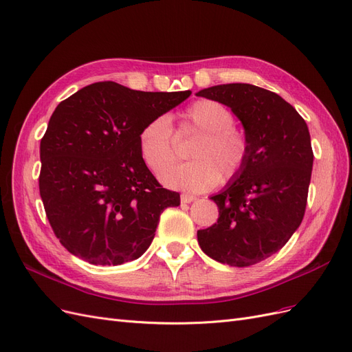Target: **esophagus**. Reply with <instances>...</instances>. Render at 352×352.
Instances as JSON below:
<instances>
[{
	"label": "esophagus",
	"instance_id": "34e87169",
	"mask_svg": "<svg viewBox=\"0 0 352 352\" xmlns=\"http://www.w3.org/2000/svg\"><path fill=\"white\" fill-rule=\"evenodd\" d=\"M195 200H196V197L192 195H181V203H191Z\"/></svg>",
	"mask_w": 352,
	"mask_h": 352
}]
</instances>
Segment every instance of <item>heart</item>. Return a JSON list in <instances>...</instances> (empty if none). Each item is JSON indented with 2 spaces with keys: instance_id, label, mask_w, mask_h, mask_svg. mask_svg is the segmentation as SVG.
Wrapping results in <instances>:
<instances>
[{
  "instance_id": "heart-1",
  "label": "heart",
  "mask_w": 352,
  "mask_h": 352,
  "mask_svg": "<svg viewBox=\"0 0 352 352\" xmlns=\"http://www.w3.org/2000/svg\"><path fill=\"white\" fill-rule=\"evenodd\" d=\"M235 117L225 105L212 99L192 102L181 116V131L196 134L188 147V161L173 169L177 160L174 129L165 116L147 121L139 131V152L144 165L160 174L168 187L192 192L208 191L228 183L243 173L250 157V140L234 124Z\"/></svg>"
}]
</instances>
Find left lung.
Returning a JSON list of instances; mask_svg holds the SVG:
<instances>
[{
    "label": "left lung",
    "instance_id": "obj_1",
    "mask_svg": "<svg viewBox=\"0 0 352 352\" xmlns=\"http://www.w3.org/2000/svg\"><path fill=\"white\" fill-rule=\"evenodd\" d=\"M197 96L230 107L250 140L243 173L210 197L218 222L197 231V241L217 262L252 266L279 252L304 218L313 168L307 124L287 100L254 85H218Z\"/></svg>",
    "mask_w": 352,
    "mask_h": 352
}]
</instances>
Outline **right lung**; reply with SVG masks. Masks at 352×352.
Returning <instances> with one entry per match:
<instances>
[{
  "label": "right lung",
  "mask_w": 352,
  "mask_h": 352,
  "mask_svg": "<svg viewBox=\"0 0 352 352\" xmlns=\"http://www.w3.org/2000/svg\"><path fill=\"white\" fill-rule=\"evenodd\" d=\"M190 95L98 82L55 108L41 140L39 192L55 236L72 254L116 266L147 250L179 192L164 188L144 165L139 131Z\"/></svg>",
  "instance_id": "right-lung-1"
}]
</instances>
